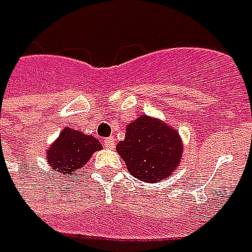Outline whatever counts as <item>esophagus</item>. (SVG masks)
<instances>
[{"mask_svg": "<svg viewBox=\"0 0 252 252\" xmlns=\"http://www.w3.org/2000/svg\"><path fill=\"white\" fill-rule=\"evenodd\" d=\"M103 145H105L106 149H113V147H115V139H113V137L105 139V140H103Z\"/></svg>", "mask_w": 252, "mask_h": 252, "instance_id": "obj_1", "label": "esophagus"}]
</instances>
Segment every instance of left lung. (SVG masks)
<instances>
[{"instance_id":"obj_1","label":"left lung","mask_w":252,"mask_h":252,"mask_svg":"<svg viewBox=\"0 0 252 252\" xmlns=\"http://www.w3.org/2000/svg\"><path fill=\"white\" fill-rule=\"evenodd\" d=\"M133 177L146 183H158L170 177L180 166L182 137L166 122L140 115L126 126L125 139L116 146Z\"/></svg>"}]
</instances>
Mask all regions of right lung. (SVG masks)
<instances>
[{
	"label": "right lung",
	"instance_id": "right-lung-1",
	"mask_svg": "<svg viewBox=\"0 0 252 252\" xmlns=\"http://www.w3.org/2000/svg\"><path fill=\"white\" fill-rule=\"evenodd\" d=\"M97 150H102V145L94 136L65 127L46 150V160L59 176L73 177Z\"/></svg>",
	"mask_w": 252,
	"mask_h": 252
}]
</instances>
